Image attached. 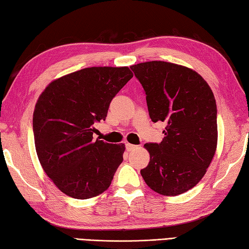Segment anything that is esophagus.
Here are the masks:
<instances>
[{
    "mask_svg": "<svg viewBox=\"0 0 249 249\" xmlns=\"http://www.w3.org/2000/svg\"><path fill=\"white\" fill-rule=\"evenodd\" d=\"M125 145H126V150H127L128 152H130V151H133V150H135L136 147H137V145H135V144H131V143H125Z\"/></svg>",
    "mask_w": 249,
    "mask_h": 249,
    "instance_id": "1",
    "label": "esophagus"
}]
</instances>
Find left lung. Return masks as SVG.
Returning <instances> with one entry per match:
<instances>
[{
	"label": "left lung",
	"mask_w": 249,
	"mask_h": 249,
	"mask_svg": "<svg viewBox=\"0 0 249 249\" xmlns=\"http://www.w3.org/2000/svg\"><path fill=\"white\" fill-rule=\"evenodd\" d=\"M146 95L151 120L166 122L160 143H145L140 171L151 189L178 196L204 177L217 147V109L210 86L186 66L151 61L130 66Z\"/></svg>",
	"instance_id": "left-lung-1"
}]
</instances>
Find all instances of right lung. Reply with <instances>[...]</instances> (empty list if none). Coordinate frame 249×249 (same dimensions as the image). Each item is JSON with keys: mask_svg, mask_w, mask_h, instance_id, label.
I'll return each instance as SVG.
<instances>
[{"mask_svg": "<svg viewBox=\"0 0 249 249\" xmlns=\"http://www.w3.org/2000/svg\"><path fill=\"white\" fill-rule=\"evenodd\" d=\"M128 67H89L57 78L40 94L33 113L37 156L62 193L89 199L107 190L123 161L125 144L94 140L111 100L133 78Z\"/></svg>", "mask_w": 249, "mask_h": 249, "instance_id": "obj_1", "label": "right lung"}]
</instances>
